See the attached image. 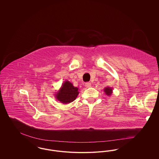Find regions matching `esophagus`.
Instances as JSON below:
<instances>
[{"label":"esophagus","mask_w":159,"mask_h":159,"mask_svg":"<svg viewBox=\"0 0 159 159\" xmlns=\"http://www.w3.org/2000/svg\"><path fill=\"white\" fill-rule=\"evenodd\" d=\"M85 86H86V88H91V83H89V82H87V83H85Z\"/></svg>","instance_id":"34e87169"}]
</instances>
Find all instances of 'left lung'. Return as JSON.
Here are the masks:
<instances>
[{"mask_svg": "<svg viewBox=\"0 0 159 159\" xmlns=\"http://www.w3.org/2000/svg\"><path fill=\"white\" fill-rule=\"evenodd\" d=\"M104 92H105V93H106L107 95L110 97L112 94V93H113V88L107 86V87H106V88L104 89Z\"/></svg>", "mask_w": 159, "mask_h": 159, "instance_id": "8db88e82", "label": "left lung"}]
</instances>
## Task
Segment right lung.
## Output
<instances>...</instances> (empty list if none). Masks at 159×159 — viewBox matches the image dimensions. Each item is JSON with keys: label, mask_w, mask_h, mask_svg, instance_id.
<instances>
[{"label": "right lung", "mask_w": 159, "mask_h": 159, "mask_svg": "<svg viewBox=\"0 0 159 159\" xmlns=\"http://www.w3.org/2000/svg\"><path fill=\"white\" fill-rule=\"evenodd\" d=\"M79 93V88L74 86L68 80H66L62 84L60 89L55 94V97L61 103L67 104L75 101Z\"/></svg>", "instance_id": "right-lung-1"}]
</instances>
